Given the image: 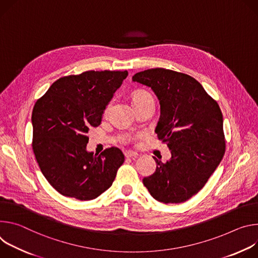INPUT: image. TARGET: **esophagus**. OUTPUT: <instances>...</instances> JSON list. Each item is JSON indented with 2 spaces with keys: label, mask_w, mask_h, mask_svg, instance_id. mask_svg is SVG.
Here are the masks:
<instances>
[{
  "label": "esophagus",
  "mask_w": 258,
  "mask_h": 258,
  "mask_svg": "<svg viewBox=\"0 0 258 258\" xmlns=\"http://www.w3.org/2000/svg\"><path fill=\"white\" fill-rule=\"evenodd\" d=\"M124 155H125L126 158H131V159H134V158H136L138 156L137 153L132 152V151H126V152H124Z\"/></svg>",
  "instance_id": "esophagus-1"
}]
</instances>
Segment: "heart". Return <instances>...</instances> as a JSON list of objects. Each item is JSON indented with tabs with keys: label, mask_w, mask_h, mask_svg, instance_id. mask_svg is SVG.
<instances>
[{
	"label": "heart",
	"mask_w": 258,
	"mask_h": 258,
	"mask_svg": "<svg viewBox=\"0 0 258 258\" xmlns=\"http://www.w3.org/2000/svg\"><path fill=\"white\" fill-rule=\"evenodd\" d=\"M148 95H151V94H150L149 92H147V91H137V92H135L134 95H133V102H134L135 100L141 98V97L148 96ZM110 105H111V103H108V104H107V106H106V108H105V113H106V112L108 111V109L110 108Z\"/></svg>",
	"instance_id": "1"
}]
</instances>
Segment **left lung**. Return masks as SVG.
<instances>
[{
  "instance_id": "obj_1",
  "label": "left lung",
  "mask_w": 258,
  "mask_h": 258,
  "mask_svg": "<svg viewBox=\"0 0 258 258\" xmlns=\"http://www.w3.org/2000/svg\"><path fill=\"white\" fill-rule=\"evenodd\" d=\"M157 95L161 114L155 132L171 151L166 163L156 158V172L142 179L157 201L183 203L208 181L225 152L218 103L192 77L151 69L132 77Z\"/></svg>"
}]
</instances>
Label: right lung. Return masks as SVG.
<instances>
[{
	"mask_svg": "<svg viewBox=\"0 0 258 258\" xmlns=\"http://www.w3.org/2000/svg\"><path fill=\"white\" fill-rule=\"evenodd\" d=\"M128 72L88 71L55 81L37 100L32 114L33 151L48 182L59 194L89 201L105 191L124 163L118 148L99 156L86 150L88 131Z\"/></svg>",
	"mask_w": 258,
	"mask_h": 258,
	"instance_id": "obj_1",
	"label": "right lung"
}]
</instances>
